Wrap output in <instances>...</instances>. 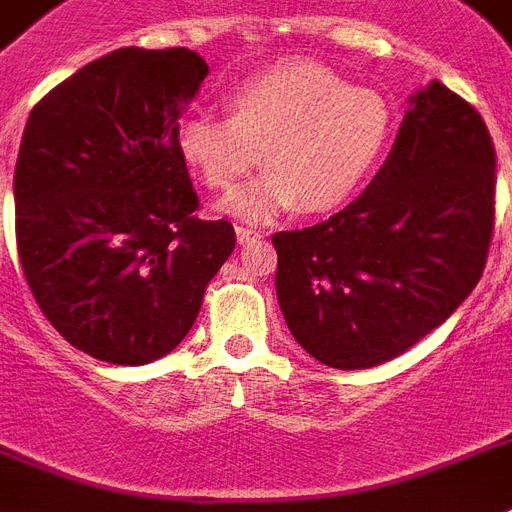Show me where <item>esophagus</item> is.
Listing matches in <instances>:
<instances>
[{"label":"esophagus","instance_id":"obj_1","mask_svg":"<svg viewBox=\"0 0 512 512\" xmlns=\"http://www.w3.org/2000/svg\"><path fill=\"white\" fill-rule=\"evenodd\" d=\"M235 235H238L240 246H251V243H256V240L264 238L259 230H251V227H243V225L235 227Z\"/></svg>","mask_w":512,"mask_h":512}]
</instances>
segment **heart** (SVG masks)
<instances>
[{"label": "heart", "instance_id": "obj_1", "mask_svg": "<svg viewBox=\"0 0 512 512\" xmlns=\"http://www.w3.org/2000/svg\"><path fill=\"white\" fill-rule=\"evenodd\" d=\"M392 135V109L371 88L335 70L285 59L227 96V117L190 114L177 151L206 188L230 190L259 164L269 167L222 201V211L264 222L282 211L327 214L366 185Z\"/></svg>", "mask_w": 512, "mask_h": 512}]
</instances>
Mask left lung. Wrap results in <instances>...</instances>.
<instances>
[{
  "label": "left lung",
  "mask_w": 512,
  "mask_h": 512,
  "mask_svg": "<svg viewBox=\"0 0 512 512\" xmlns=\"http://www.w3.org/2000/svg\"><path fill=\"white\" fill-rule=\"evenodd\" d=\"M494 183L481 114L439 80L416 91L369 188L327 222L272 235L298 345L332 369H371L437 329L481 280Z\"/></svg>",
  "instance_id": "left-lung-1"
}]
</instances>
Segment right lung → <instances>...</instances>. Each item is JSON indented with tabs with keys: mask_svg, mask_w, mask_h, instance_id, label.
Wrapping results in <instances>:
<instances>
[{
	"mask_svg": "<svg viewBox=\"0 0 512 512\" xmlns=\"http://www.w3.org/2000/svg\"><path fill=\"white\" fill-rule=\"evenodd\" d=\"M209 65L190 49H117L33 107L15 164V238L38 308L73 348L117 366L167 356L235 251L196 217L177 120Z\"/></svg>",
	"mask_w": 512,
	"mask_h": 512,
	"instance_id": "obj_1",
	"label": "right lung"
}]
</instances>
